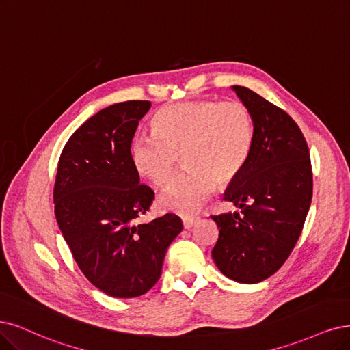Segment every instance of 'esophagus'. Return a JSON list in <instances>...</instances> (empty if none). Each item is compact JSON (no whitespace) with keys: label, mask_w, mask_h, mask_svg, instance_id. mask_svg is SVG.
I'll use <instances>...</instances> for the list:
<instances>
[{"label":"esophagus","mask_w":350,"mask_h":350,"mask_svg":"<svg viewBox=\"0 0 350 350\" xmlns=\"http://www.w3.org/2000/svg\"><path fill=\"white\" fill-rule=\"evenodd\" d=\"M198 217H183V226L186 229H190L193 225H196Z\"/></svg>","instance_id":"1"}]
</instances>
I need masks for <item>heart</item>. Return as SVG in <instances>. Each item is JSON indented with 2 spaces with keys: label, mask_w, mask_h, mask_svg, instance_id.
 <instances>
[{
  "label": "heart",
  "mask_w": 350,
  "mask_h": 350,
  "mask_svg": "<svg viewBox=\"0 0 350 350\" xmlns=\"http://www.w3.org/2000/svg\"><path fill=\"white\" fill-rule=\"evenodd\" d=\"M152 135L137 134L129 142L134 170L154 186L173 178L180 155L187 172L168 186L161 208L191 213L208 199L216 183L226 186L247 167L255 126L242 100L199 99L165 105L151 120Z\"/></svg>",
  "instance_id": "heart-1"
}]
</instances>
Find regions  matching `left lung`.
Here are the masks:
<instances>
[{"mask_svg":"<svg viewBox=\"0 0 350 350\" xmlns=\"http://www.w3.org/2000/svg\"><path fill=\"white\" fill-rule=\"evenodd\" d=\"M234 90L251 109L255 141L247 167L225 193L241 211L212 215L219 228L212 256L228 278L255 284L277 273L299 241L313 172L307 141L291 116L248 88Z\"/></svg>","mask_w":350,"mask_h":350,"instance_id":"8db88e82","label":"left lung"}]
</instances>
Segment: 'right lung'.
I'll use <instances>...</instances> for the list:
<instances>
[{
  "label": "right lung",
  "mask_w": 350,
  "mask_h": 350,
  "mask_svg": "<svg viewBox=\"0 0 350 350\" xmlns=\"http://www.w3.org/2000/svg\"><path fill=\"white\" fill-rule=\"evenodd\" d=\"M150 107L148 100H126L90 116L68 139L57 164L53 200L63 238L83 275L118 299L155 286L168 245L183 229L173 213L135 225L154 191L139 185L129 142Z\"/></svg>",
  "instance_id": "add662e5"
}]
</instances>
